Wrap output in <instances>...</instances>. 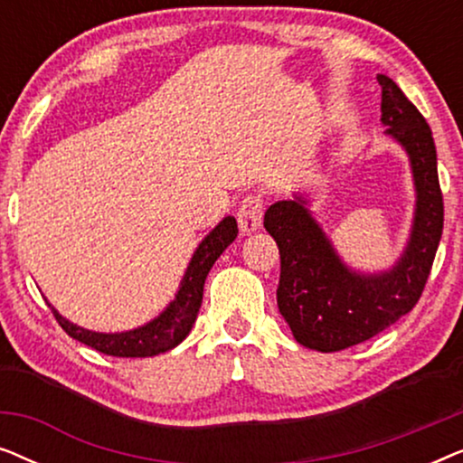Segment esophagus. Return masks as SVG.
I'll return each instance as SVG.
<instances>
[{
	"label": "esophagus",
	"mask_w": 463,
	"mask_h": 463,
	"mask_svg": "<svg viewBox=\"0 0 463 463\" xmlns=\"http://www.w3.org/2000/svg\"><path fill=\"white\" fill-rule=\"evenodd\" d=\"M263 219V195L261 194H250L240 202L238 208V225L244 233H252L261 227Z\"/></svg>",
	"instance_id": "esophagus-1"
}]
</instances>
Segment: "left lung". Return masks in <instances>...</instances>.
<instances>
[{"label":"left lung","mask_w":463,"mask_h":463,"mask_svg":"<svg viewBox=\"0 0 463 463\" xmlns=\"http://www.w3.org/2000/svg\"><path fill=\"white\" fill-rule=\"evenodd\" d=\"M382 86V122L407 151L415 181V217L402 257L388 271L358 274L335 252L331 240L306 208V200L276 202L265 230L280 250L278 309L301 345L339 352L375 337L420 301L442 236V192L432 130L388 75Z\"/></svg>","instance_id":"obj_1"}]
</instances>
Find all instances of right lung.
I'll use <instances>...</instances> for the list:
<instances>
[{
    "instance_id": "1",
    "label": "right lung",
    "mask_w": 463,
    "mask_h": 463,
    "mask_svg": "<svg viewBox=\"0 0 463 463\" xmlns=\"http://www.w3.org/2000/svg\"><path fill=\"white\" fill-rule=\"evenodd\" d=\"M236 219L225 217L195 249L175 301H170V306L145 326L132 328V331L126 333H94L62 318L50 303L48 307L52 309L56 322H59L69 337L78 339L81 344L94 347L97 352L107 354V356L147 358L168 352L175 345H179L187 337L189 331H192L202 306L208 271H211L214 261L221 257V252L236 240Z\"/></svg>"
}]
</instances>
